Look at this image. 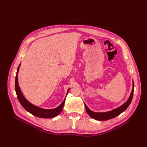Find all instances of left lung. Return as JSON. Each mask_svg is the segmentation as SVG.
<instances>
[{
	"instance_id": "left-lung-1",
	"label": "left lung",
	"mask_w": 147,
	"mask_h": 147,
	"mask_svg": "<svg viewBox=\"0 0 147 147\" xmlns=\"http://www.w3.org/2000/svg\"><path fill=\"white\" fill-rule=\"evenodd\" d=\"M132 92H131L130 95L128 98L127 101L120 107L116 108V109H114L111 111H107V112H101V113H98V112H94L93 111L90 110L88 106L86 105V104L84 102V105H85V109L87 113L89 114L90 117L93 118L97 120H101V121H105L108 120L109 119L114 118L115 117L118 116L119 114H120L123 111H125L127 108L130 105L131 101H132V98H133V95H134V80L132 82Z\"/></svg>"
}]
</instances>
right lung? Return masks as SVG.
<instances>
[{"label": "right lung", "instance_id": "add662e5", "mask_svg": "<svg viewBox=\"0 0 147 147\" xmlns=\"http://www.w3.org/2000/svg\"><path fill=\"white\" fill-rule=\"evenodd\" d=\"M20 65H21V64L19 65L18 67L17 68V75H16V78H15V92H16L17 98L19 100L20 104L22 105V106L24 107L28 112L33 114V115H35V116L40 117V118H44V119L52 118V117H56L57 115L59 114L63 109L64 103L65 101L66 96L63 101V102H62L58 107L55 108V109H42V108L38 107L37 106H36V105L32 104V103L28 101V100L24 97V95H23L22 92L20 89V88L19 86L18 80V74ZM69 89H70V88H69L67 90V95L68 94V91L69 90Z\"/></svg>", "mask_w": 147, "mask_h": 147}]
</instances>
